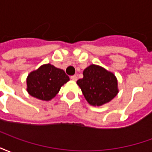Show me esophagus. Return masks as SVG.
Instances as JSON below:
<instances>
[{"instance_id": "34e87169", "label": "esophagus", "mask_w": 152, "mask_h": 152, "mask_svg": "<svg viewBox=\"0 0 152 152\" xmlns=\"http://www.w3.org/2000/svg\"><path fill=\"white\" fill-rule=\"evenodd\" d=\"M71 79L72 80H74V81H76V80H77V76H71Z\"/></svg>"}]
</instances>
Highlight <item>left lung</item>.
I'll use <instances>...</instances> for the list:
<instances>
[{"label":"left lung","instance_id":"left-lung-1","mask_svg":"<svg viewBox=\"0 0 152 152\" xmlns=\"http://www.w3.org/2000/svg\"><path fill=\"white\" fill-rule=\"evenodd\" d=\"M83 76L76 84L91 106L99 107L106 104L117 95L118 81L112 72L99 65L91 64L84 70Z\"/></svg>","mask_w":152,"mask_h":152}]
</instances>
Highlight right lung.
I'll list each match as a JSON object with an SVG mask.
<instances>
[{
	"instance_id": "right-lung-1",
	"label": "right lung",
	"mask_w": 152,
	"mask_h": 152,
	"mask_svg": "<svg viewBox=\"0 0 152 152\" xmlns=\"http://www.w3.org/2000/svg\"><path fill=\"white\" fill-rule=\"evenodd\" d=\"M65 72L50 63L43 64L27 77V91L32 97L50 101L59 92L61 87L69 81Z\"/></svg>"
}]
</instances>
